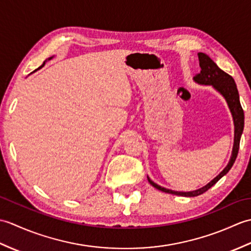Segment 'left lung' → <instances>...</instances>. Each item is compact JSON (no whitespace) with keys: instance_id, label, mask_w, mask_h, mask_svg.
<instances>
[{"instance_id":"left-lung-1","label":"left lung","mask_w":251,"mask_h":251,"mask_svg":"<svg viewBox=\"0 0 251 251\" xmlns=\"http://www.w3.org/2000/svg\"><path fill=\"white\" fill-rule=\"evenodd\" d=\"M199 60H200V66H201V72L196 74L194 76V79L200 84L212 85V86H214L218 92L221 93L223 95V97L226 99V102L228 106H230V110L233 115L234 125H235V137H234V147H233L232 157L230 159V162H228L227 166L223 169L214 180L210 181L207 185L202 186V188L199 190H195L192 192H176V191L162 188V186H159L158 184L154 183L150 178H148L150 184L159 191L165 192V193L180 195V196H188V197L199 196L202 193H205V192L209 190L212 185H215L218 181L223 177V176L228 173V170L232 168L233 164L237 157L238 150H239V141H241V137L244 129V110L241 105V101H239L238 90L234 78L230 75V74H227L223 70H221V69L217 66V63L212 59H210L207 55H205L204 52H199Z\"/></svg>"}]
</instances>
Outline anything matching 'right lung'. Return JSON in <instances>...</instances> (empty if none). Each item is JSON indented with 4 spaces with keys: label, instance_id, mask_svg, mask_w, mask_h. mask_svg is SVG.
I'll return each instance as SVG.
<instances>
[{
    "label": "right lung",
    "instance_id": "add662e5",
    "mask_svg": "<svg viewBox=\"0 0 251 251\" xmlns=\"http://www.w3.org/2000/svg\"><path fill=\"white\" fill-rule=\"evenodd\" d=\"M43 65H44V63H43Z\"/></svg>",
    "mask_w": 251,
    "mask_h": 251
}]
</instances>
